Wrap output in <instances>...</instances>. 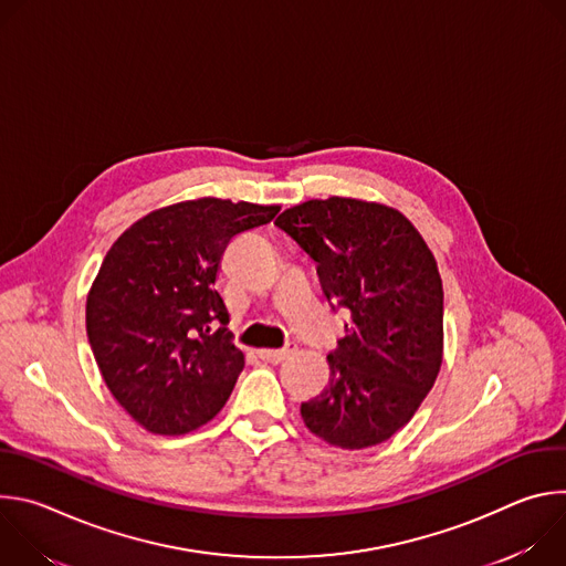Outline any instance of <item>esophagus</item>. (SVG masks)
Segmentation results:
<instances>
[{
    "mask_svg": "<svg viewBox=\"0 0 566 566\" xmlns=\"http://www.w3.org/2000/svg\"><path fill=\"white\" fill-rule=\"evenodd\" d=\"M295 349H297V345H295V343H289V345L282 347V349H258V356H260L262 360H269V363H282V360L289 358Z\"/></svg>",
    "mask_w": 566,
    "mask_h": 566,
    "instance_id": "esophagus-1",
    "label": "esophagus"
}]
</instances>
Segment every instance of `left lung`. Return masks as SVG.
<instances>
[{"mask_svg":"<svg viewBox=\"0 0 566 566\" xmlns=\"http://www.w3.org/2000/svg\"><path fill=\"white\" fill-rule=\"evenodd\" d=\"M275 226L317 264L332 308L349 313L329 352V385L300 408L306 428L345 450L387 441L415 417L441 367L434 255L398 210L358 199H313Z\"/></svg>","mask_w":566,"mask_h":566,"instance_id":"1","label":"left lung"}]
</instances>
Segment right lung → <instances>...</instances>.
I'll return each mask as SVG.
<instances>
[{
    "mask_svg": "<svg viewBox=\"0 0 566 566\" xmlns=\"http://www.w3.org/2000/svg\"><path fill=\"white\" fill-rule=\"evenodd\" d=\"M280 206L197 199L149 212L109 249L87 297L98 369L127 415L154 434L208 423L244 369L214 291L230 239Z\"/></svg>",
    "mask_w": 566,
    "mask_h": 566,
    "instance_id": "1",
    "label": "right lung"
}]
</instances>
